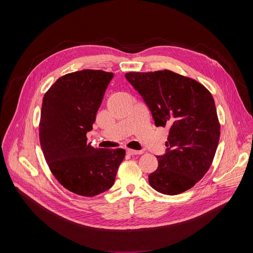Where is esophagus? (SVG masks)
<instances>
[{
  "mask_svg": "<svg viewBox=\"0 0 253 253\" xmlns=\"http://www.w3.org/2000/svg\"><path fill=\"white\" fill-rule=\"evenodd\" d=\"M126 152L129 155H137V154H142V151H138V150H133V149H127Z\"/></svg>",
  "mask_w": 253,
  "mask_h": 253,
  "instance_id": "esophagus-1",
  "label": "esophagus"
}]
</instances>
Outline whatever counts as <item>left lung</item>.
Listing matches in <instances>:
<instances>
[{
    "label": "left lung",
    "instance_id": "left-lung-1",
    "mask_svg": "<svg viewBox=\"0 0 253 253\" xmlns=\"http://www.w3.org/2000/svg\"><path fill=\"white\" fill-rule=\"evenodd\" d=\"M126 79L142 96L155 125L169 128L166 153L148 176L156 191L176 195L192 188L210 168L220 137L211 93L194 79L169 70L129 72Z\"/></svg>",
    "mask_w": 253,
    "mask_h": 253
}]
</instances>
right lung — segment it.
I'll list each match as a JSON object with an SVG mask.
<instances>
[{"mask_svg": "<svg viewBox=\"0 0 253 253\" xmlns=\"http://www.w3.org/2000/svg\"><path fill=\"white\" fill-rule=\"evenodd\" d=\"M113 73L82 70L60 77L43 98L39 137L45 160L59 183L93 197L110 189L124 149L94 148L87 143Z\"/></svg>", "mask_w": 253, "mask_h": 253, "instance_id": "1", "label": "right lung"}]
</instances>
